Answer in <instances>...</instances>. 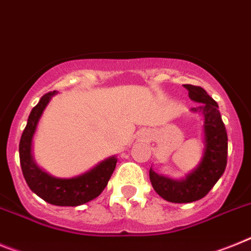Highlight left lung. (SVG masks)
<instances>
[{"instance_id": "obj_1", "label": "left lung", "mask_w": 251, "mask_h": 251, "mask_svg": "<svg viewBox=\"0 0 251 251\" xmlns=\"http://www.w3.org/2000/svg\"><path fill=\"white\" fill-rule=\"evenodd\" d=\"M184 87L189 91L190 100L201 102L190 111L203 115L204 149L197 168L181 179L158 175L150 169V180L155 192L171 203H190L202 199L222 176L227 164V133L218 104L202 87L194 85Z\"/></svg>"}]
</instances>
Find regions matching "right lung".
Segmentation results:
<instances>
[{
	"label": "right lung",
	"instance_id": "add662e5",
	"mask_svg": "<svg viewBox=\"0 0 251 251\" xmlns=\"http://www.w3.org/2000/svg\"><path fill=\"white\" fill-rule=\"evenodd\" d=\"M57 91L42 96L27 118L19 145L20 164L29 188L46 202L62 207H77L99 197L115 169V156L105 158L89 171L74 177H55L40 169L33 156V138L43 113Z\"/></svg>",
	"mask_w": 251,
	"mask_h": 251
}]
</instances>
